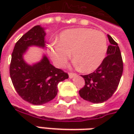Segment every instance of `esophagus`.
Returning <instances> with one entry per match:
<instances>
[{"label": "esophagus", "instance_id": "esophagus-1", "mask_svg": "<svg viewBox=\"0 0 134 134\" xmlns=\"http://www.w3.org/2000/svg\"><path fill=\"white\" fill-rule=\"evenodd\" d=\"M76 75H77V74H76V73H74V72L69 73V77H70V78H73V77Z\"/></svg>", "mask_w": 134, "mask_h": 134}]
</instances>
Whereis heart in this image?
<instances>
[{"label": "heart", "instance_id": "1", "mask_svg": "<svg viewBox=\"0 0 134 134\" xmlns=\"http://www.w3.org/2000/svg\"><path fill=\"white\" fill-rule=\"evenodd\" d=\"M57 42L49 47V54L54 63L59 67H64L72 53L73 59L85 72L94 71L102 64L108 49L104 33L87 28L63 31Z\"/></svg>", "mask_w": 134, "mask_h": 134}]
</instances>
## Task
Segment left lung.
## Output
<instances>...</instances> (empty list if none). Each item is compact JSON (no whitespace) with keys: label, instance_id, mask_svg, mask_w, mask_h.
<instances>
[{"label":"left lung","instance_id":"8db88e82","mask_svg":"<svg viewBox=\"0 0 134 134\" xmlns=\"http://www.w3.org/2000/svg\"><path fill=\"white\" fill-rule=\"evenodd\" d=\"M110 45L107 56L96 71L86 75H82L85 85L79 90L82 98L93 103L108 100L117 89L124 70L121 51L110 35H108Z\"/></svg>","mask_w":134,"mask_h":134}]
</instances>
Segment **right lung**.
I'll list each match as a JSON object with an SVG mask.
<instances>
[{
  "instance_id": "1",
  "label": "right lung",
  "mask_w": 134,
  "mask_h": 134,
  "mask_svg": "<svg viewBox=\"0 0 134 134\" xmlns=\"http://www.w3.org/2000/svg\"><path fill=\"white\" fill-rule=\"evenodd\" d=\"M46 33L40 26H35L22 36L15 44L10 64V76L19 96L28 103L42 105L54 98L57 85L69 77L68 74L50 64L46 56L33 65L26 63L23 54L31 46L45 47Z\"/></svg>"
}]
</instances>
